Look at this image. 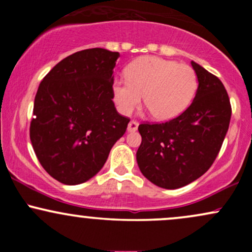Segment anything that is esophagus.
I'll use <instances>...</instances> for the list:
<instances>
[{
    "label": "esophagus",
    "instance_id": "obj_1",
    "mask_svg": "<svg viewBox=\"0 0 252 252\" xmlns=\"http://www.w3.org/2000/svg\"><path fill=\"white\" fill-rule=\"evenodd\" d=\"M138 128V123L136 122V121H130L129 124H128V131L129 132H132V131H136Z\"/></svg>",
    "mask_w": 252,
    "mask_h": 252
}]
</instances>
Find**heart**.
<instances>
[{
  "instance_id": "1",
  "label": "heart",
  "mask_w": 252,
  "mask_h": 252,
  "mask_svg": "<svg viewBox=\"0 0 252 252\" xmlns=\"http://www.w3.org/2000/svg\"><path fill=\"white\" fill-rule=\"evenodd\" d=\"M126 80L112 84V97L118 111L130 115L144 100L156 121L172 120L186 110L194 97L198 79L186 63L158 57H141L130 63Z\"/></svg>"
}]
</instances>
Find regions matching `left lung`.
<instances>
[{"mask_svg":"<svg viewBox=\"0 0 252 252\" xmlns=\"http://www.w3.org/2000/svg\"><path fill=\"white\" fill-rule=\"evenodd\" d=\"M198 78L194 99L180 116L138 126L136 153L141 173L167 189L186 186L206 173L221 148L231 118L228 94L219 78L190 62Z\"/></svg>","mask_w":252,"mask_h":252,"instance_id":"1","label":"left lung"}]
</instances>
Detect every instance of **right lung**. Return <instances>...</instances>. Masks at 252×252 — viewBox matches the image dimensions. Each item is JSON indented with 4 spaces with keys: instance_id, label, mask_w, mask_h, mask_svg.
Here are the masks:
<instances>
[{
    "instance_id": "right-lung-1",
    "label": "right lung",
    "mask_w": 252,
    "mask_h": 252,
    "mask_svg": "<svg viewBox=\"0 0 252 252\" xmlns=\"http://www.w3.org/2000/svg\"><path fill=\"white\" fill-rule=\"evenodd\" d=\"M118 52L90 48L46 74L34 99L30 136L43 169L62 184L88 181L102 169L129 118L112 102Z\"/></svg>"
}]
</instances>
